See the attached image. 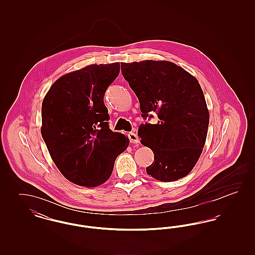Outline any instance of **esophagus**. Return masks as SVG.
Masks as SVG:
<instances>
[{
  "label": "esophagus",
  "instance_id": "esophagus-1",
  "mask_svg": "<svg viewBox=\"0 0 255 255\" xmlns=\"http://www.w3.org/2000/svg\"><path fill=\"white\" fill-rule=\"evenodd\" d=\"M128 136H129V139H130V142L133 143V144H138L139 143V139H138V136L134 133H128Z\"/></svg>",
  "mask_w": 255,
  "mask_h": 255
}]
</instances>
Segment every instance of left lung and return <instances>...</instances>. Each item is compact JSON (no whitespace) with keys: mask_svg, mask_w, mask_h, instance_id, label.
<instances>
[{"mask_svg":"<svg viewBox=\"0 0 255 255\" xmlns=\"http://www.w3.org/2000/svg\"><path fill=\"white\" fill-rule=\"evenodd\" d=\"M122 70L139 100L142 117L158 114V123L142 124L137 133L155 156L147 174L160 182L187 176L201 157L209 123L197 78L170 61L122 63Z\"/></svg>","mask_w":255,"mask_h":255,"instance_id":"8db88e82","label":"left lung"}]
</instances>
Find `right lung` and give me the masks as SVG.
<instances>
[{"mask_svg": "<svg viewBox=\"0 0 255 255\" xmlns=\"http://www.w3.org/2000/svg\"><path fill=\"white\" fill-rule=\"evenodd\" d=\"M120 70L119 62L89 65L62 75L44 97L43 139L61 174L74 184L97 187L108 181L116 158L130 143L110 129L103 101Z\"/></svg>", "mask_w": 255, "mask_h": 255, "instance_id": "obj_1", "label": "right lung"}]
</instances>
